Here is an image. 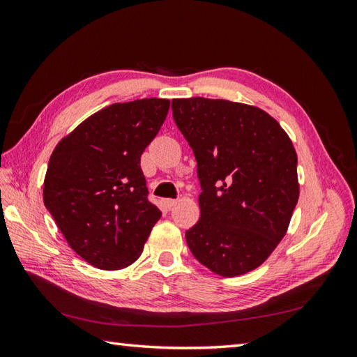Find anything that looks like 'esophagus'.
Listing matches in <instances>:
<instances>
[{"mask_svg": "<svg viewBox=\"0 0 357 357\" xmlns=\"http://www.w3.org/2000/svg\"><path fill=\"white\" fill-rule=\"evenodd\" d=\"M176 204H178V199H164V206L169 210H172Z\"/></svg>", "mask_w": 357, "mask_h": 357, "instance_id": "34e87169", "label": "esophagus"}]
</instances>
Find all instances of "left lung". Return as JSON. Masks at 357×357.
Wrapping results in <instances>:
<instances>
[{
    "label": "left lung",
    "instance_id": "8db88e82",
    "mask_svg": "<svg viewBox=\"0 0 357 357\" xmlns=\"http://www.w3.org/2000/svg\"><path fill=\"white\" fill-rule=\"evenodd\" d=\"M172 110L202 190L188 248L219 276L257 268L285 236L299 199L291 139L255 105L198 96L173 100Z\"/></svg>",
    "mask_w": 357,
    "mask_h": 357
}]
</instances>
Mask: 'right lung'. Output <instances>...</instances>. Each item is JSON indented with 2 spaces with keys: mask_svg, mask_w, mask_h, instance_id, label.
<instances>
[{
  "mask_svg": "<svg viewBox=\"0 0 357 357\" xmlns=\"http://www.w3.org/2000/svg\"><path fill=\"white\" fill-rule=\"evenodd\" d=\"M170 109L146 98L93 113L58 142L44 178V206L67 244L101 270L133 264L161 211L149 201L141 155Z\"/></svg>",
  "mask_w": 357,
  "mask_h": 357,
  "instance_id": "add662e5",
  "label": "right lung"
}]
</instances>
